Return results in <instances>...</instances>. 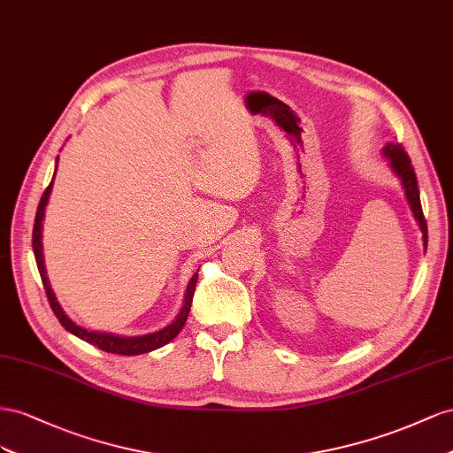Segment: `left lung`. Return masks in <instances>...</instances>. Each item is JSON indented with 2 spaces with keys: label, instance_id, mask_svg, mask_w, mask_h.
Listing matches in <instances>:
<instances>
[{
  "label": "left lung",
  "instance_id": "1",
  "mask_svg": "<svg viewBox=\"0 0 453 453\" xmlns=\"http://www.w3.org/2000/svg\"><path fill=\"white\" fill-rule=\"evenodd\" d=\"M381 153H383V157L387 159V165H389V169L393 171V174L400 180V186H403V189H404V196H406V201L410 204V211H411L413 218H416V222H418L421 234H423V244H425V249H427V222H425V218H423L418 178H416V173H413L410 157L404 153L403 148H400L398 144H393V142L385 144Z\"/></svg>",
  "mask_w": 453,
  "mask_h": 453
}]
</instances>
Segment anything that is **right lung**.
<instances>
[{"mask_svg": "<svg viewBox=\"0 0 453 453\" xmlns=\"http://www.w3.org/2000/svg\"><path fill=\"white\" fill-rule=\"evenodd\" d=\"M57 163H58V157H57ZM55 174H57V169H55ZM55 174H53V180H50L49 188L45 189L40 204H37L35 224H34V234H32V247H34L35 264H37V269H40V275H42V280H43V287H45V292H47L50 309H53V311H55L57 319L60 320V325L66 328L70 334L77 335V338H80V340L102 349V351L115 353V355H127V357L150 353V351H155V349H159V347L166 345L169 342H173L176 335L180 334V330L184 328L186 320H188L191 300H193V292H196V284H197V273L193 275L189 279V282H188V288H186V294H184V303H182V309H180V313L176 315V319L171 322L169 326H165V328H161L157 332L144 334V335H119V334H113V332H98V330L83 328L80 325H75V322L66 315V311H64L62 305L57 302V296H55L53 288H50V282L47 279V269H45V260H43V242H42L45 206L49 203L50 191H53Z\"/></svg>", "mask_w": 453, "mask_h": 453, "instance_id": "obj_1", "label": "right lung"}]
</instances>
